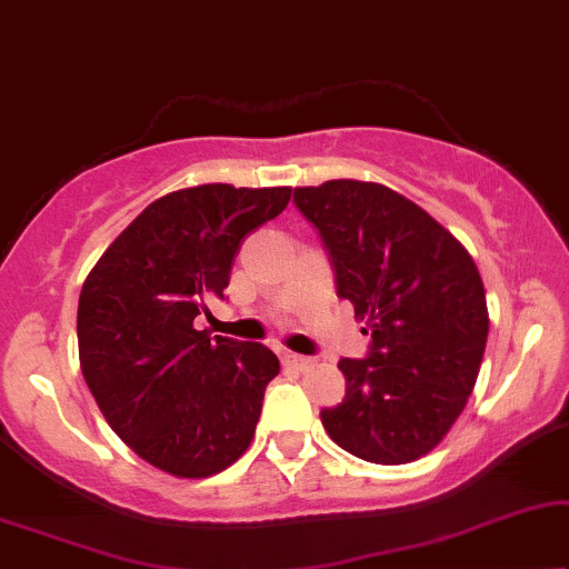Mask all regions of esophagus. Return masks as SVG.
<instances>
[{"instance_id":"1","label":"esophagus","mask_w":569,"mask_h":569,"mask_svg":"<svg viewBox=\"0 0 569 569\" xmlns=\"http://www.w3.org/2000/svg\"><path fill=\"white\" fill-rule=\"evenodd\" d=\"M280 359H283L286 367L301 369V372H305V369H312V367H315V359H309V356H301V353L283 351V356H280Z\"/></svg>"}]
</instances>
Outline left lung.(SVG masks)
<instances>
[{
  "label": "left lung",
  "mask_w": 569,
  "mask_h": 569,
  "mask_svg": "<svg viewBox=\"0 0 569 569\" xmlns=\"http://www.w3.org/2000/svg\"><path fill=\"white\" fill-rule=\"evenodd\" d=\"M293 202L328 249L367 359H340L346 398L320 413L330 439L380 466L435 450L468 403L489 336L473 257L427 210L375 181L297 187Z\"/></svg>",
  "instance_id": "1"
}]
</instances>
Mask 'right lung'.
<instances>
[{"instance_id":"obj_1","label":"right lung","mask_w":569,"mask_h":569,"mask_svg":"<svg viewBox=\"0 0 569 569\" xmlns=\"http://www.w3.org/2000/svg\"><path fill=\"white\" fill-rule=\"evenodd\" d=\"M291 187L200 184L158 197L88 272L80 367L109 427L142 460L208 479L244 456L278 356L194 328L229 286L241 239L283 213Z\"/></svg>"}]
</instances>
